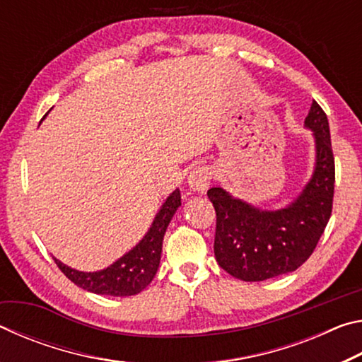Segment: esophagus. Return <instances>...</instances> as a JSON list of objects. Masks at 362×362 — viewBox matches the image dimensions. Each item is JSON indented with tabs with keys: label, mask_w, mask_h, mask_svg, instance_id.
<instances>
[{
	"label": "esophagus",
	"mask_w": 362,
	"mask_h": 362,
	"mask_svg": "<svg viewBox=\"0 0 362 362\" xmlns=\"http://www.w3.org/2000/svg\"><path fill=\"white\" fill-rule=\"evenodd\" d=\"M188 185L193 192H206L211 185L212 180V170L207 166H198L194 168L188 175Z\"/></svg>",
	"instance_id": "esophagus-1"
}]
</instances>
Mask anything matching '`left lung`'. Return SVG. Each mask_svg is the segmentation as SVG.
Returning a JSON list of instances; mask_svg holds the SVG:
<instances>
[{
	"mask_svg": "<svg viewBox=\"0 0 362 362\" xmlns=\"http://www.w3.org/2000/svg\"><path fill=\"white\" fill-rule=\"evenodd\" d=\"M305 126L316 140V168L291 206L260 211L225 189H207L217 214L214 254L226 273L241 281H265L291 273L315 252L332 214L335 161L329 121L313 100Z\"/></svg>",
	"mask_w": 362,
	"mask_h": 362,
	"instance_id": "8db88e82",
	"label": "left lung"
}]
</instances>
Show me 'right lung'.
<instances>
[{
    "label": "right lung",
    "instance_id": "1",
    "mask_svg": "<svg viewBox=\"0 0 362 362\" xmlns=\"http://www.w3.org/2000/svg\"><path fill=\"white\" fill-rule=\"evenodd\" d=\"M180 206V192L169 196L161 211L153 220L151 228L136 247L116 260L113 265L95 273H84L64 265L62 262L54 259L66 278L84 291L100 293V296L129 297L142 292L148 286L158 272L161 260L163 238L166 233L170 218Z\"/></svg>",
    "mask_w": 362,
    "mask_h": 362
}]
</instances>
